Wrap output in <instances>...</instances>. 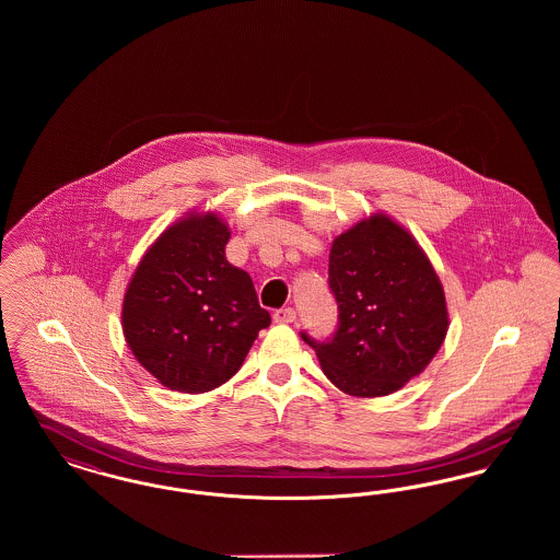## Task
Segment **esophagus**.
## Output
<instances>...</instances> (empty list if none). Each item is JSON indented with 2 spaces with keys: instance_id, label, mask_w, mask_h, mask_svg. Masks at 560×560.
<instances>
[{
  "instance_id": "obj_1",
  "label": "esophagus",
  "mask_w": 560,
  "mask_h": 560,
  "mask_svg": "<svg viewBox=\"0 0 560 560\" xmlns=\"http://www.w3.org/2000/svg\"><path fill=\"white\" fill-rule=\"evenodd\" d=\"M275 323H293L295 320V311L292 306H283V308H277L275 315H272Z\"/></svg>"
}]
</instances>
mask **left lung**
Returning <instances> with one entry per match:
<instances>
[{"label": "left lung", "mask_w": 560, "mask_h": 560, "mask_svg": "<svg viewBox=\"0 0 560 560\" xmlns=\"http://www.w3.org/2000/svg\"><path fill=\"white\" fill-rule=\"evenodd\" d=\"M327 272L336 331H300L325 375L348 395L384 397L422 373L450 319L441 281L413 237L377 213L334 241Z\"/></svg>", "instance_id": "8db88e82"}]
</instances>
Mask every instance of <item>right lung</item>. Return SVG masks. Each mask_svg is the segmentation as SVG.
Instances as JSON below:
<instances>
[{
  "label": "right lung",
  "instance_id": "add662e5",
  "mask_svg": "<svg viewBox=\"0 0 560 560\" xmlns=\"http://www.w3.org/2000/svg\"><path fill=\"white\" fill-rule=\"evenodd\" d=\"M229 237L213 213L185 218L147 252L128 285L126 342L170 390L218 388L270 325L252 277L224 256Z\"/></svg>",
  "mask_w": 560,
  "mask_h": 560
}]
</instances>
